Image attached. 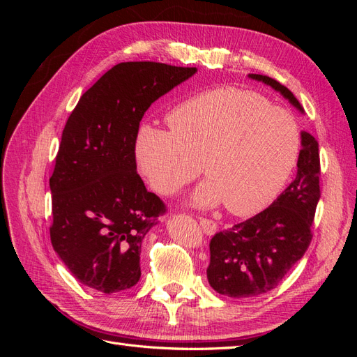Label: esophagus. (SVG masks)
Wrapping results in <instances>:
<instances>
[{
  "label": "esophagus",
  "mask_w": 357,
  "mask_h": 357,
  "mask_svg": "<svg viewBox=\"0 0 357 357\" xmlns=\"http://www.w3.org/2000/svg\"><path fill=\"white\" fill-rule=\"evenodd\" d=\"M199 225L202 231L207 234V235H213L215 234V231H218V223H215L214 220L211 219H207V218H199Z\"/></svg>",
  "instance_id": "esophagus-1"
}]
</instances>
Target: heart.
Masks as SVG:
<instances>
[{
    "label": "heart",
    "instance_id": "obj_1",
    "mask_svg": "<svg viewBox=\"0 0 357 357\" xmlns=\"http://www.w3.org/2000/svg\"><path fill=\"white\" fill-rule=\"evenodd\" d=\"M168 131L143 126L135 142L139 171L156 192L172 195L201 172L199 207L225 201L234 214H253L283 188L301 147L295 116L253 91L218 88L177 105Z\"/></svg>",
    "mask_w": 357,
    "mask_h": 357
}]
</instances>
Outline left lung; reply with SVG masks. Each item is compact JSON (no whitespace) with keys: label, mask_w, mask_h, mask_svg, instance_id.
I'll return each mask as SVG.
<instances>
[{"label":"left lung","mask_w":357,"mask_h":357,"mask_svg":"<svg viewBox=\"0 0 357 357\" xmlns=\"http://www.w3.org/2000/svg\"><path fill=\"white\" fill-rule=\"evenodd\" d=\"M250 77L269 84L302 110L286 86L261 74ZM298 174L264 211L215 234L210 241V286L229 298H253L275 289L304 256L320 199V156L316 138L302 132Z\"/></svg>","instance_id":"obj_1"}]
</instances>
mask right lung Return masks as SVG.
I'll return each mask as SVG.
<instances>
[{
	"label": "right lung",
	"mask_w": 357,
	"mask_h": 357,
	"mask_svg": "<svg viewBox=\"0 0 357 357\" xmlns=\"http://www.w3.org/2000/svg\"><path fill=\"white\" fill-rule=\"evenodd\" d=\"M195 73V67L121 62L71 112L49 180L50 241L82 284L114 294L142 277V243L167 207L137 172L139 122L152 102Z\"/></svg>",
	"instance_id": "right-lung-1"
}]
</instances>
